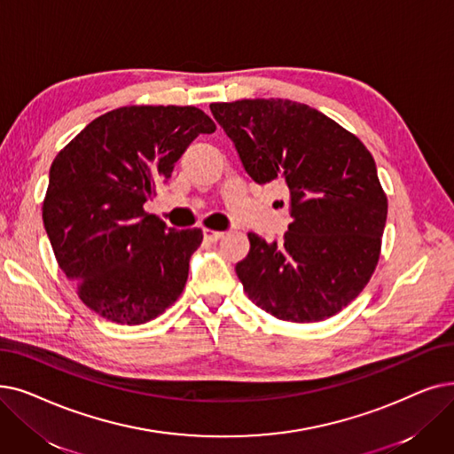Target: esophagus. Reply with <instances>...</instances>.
Masks as SVG:
<instances>
[{"label":"esophagus","mask_w":454,"mask_h":454,"mask_svg":"<svg viewBox=\"0 0 454 454\" xmlns=\"http://www.w3.org/2000/svg\"><path fill=\"white\" fill-rule=\"evenodd\" d=\"M204 238H206V241H209V243H216V241L224 238V231H216V230L204 228Z\"/></svg>","instance_id":"obj_1"}]
</instances>
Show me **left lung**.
Instances as JSON below:
<instances>
[{"mask_svg":"<svg viewBox=\"0 0 454 454\" xmlns=\"http://www.w3.org/2000/svg\"><path fill=\"white\" fill-rule=\"evenodd\" d=\"M255 184H280L291 219L284 241L248 233L235 267L248 299L291 323L341 311L377 269L387 196L356 135L306 104L260 98L209 106Z\"/></svg>","mask_w":454,"mask_h":454,"instance_id":"left-lung-1","label":"left lung"}]
</instances>
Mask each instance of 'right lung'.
Instances as JSON below:
<instances>
[{"instance_id": "add662e5", "label": "right lung", "mask_w": 454, "mask_h": 454, "mask_svg": "<svg viewBox=\"0 0 454 454\" xmlns=\"http://www.w3.org/2000/svg\"><path fill=\"white\" fill-rule=\"evenodd\" d=\"M216 129L192 106L113 109L55 155L43 221L82 302L116 325H143L182 294L200 228H167L145 211L185 148Z\"/></svg>"}]
</instances>
